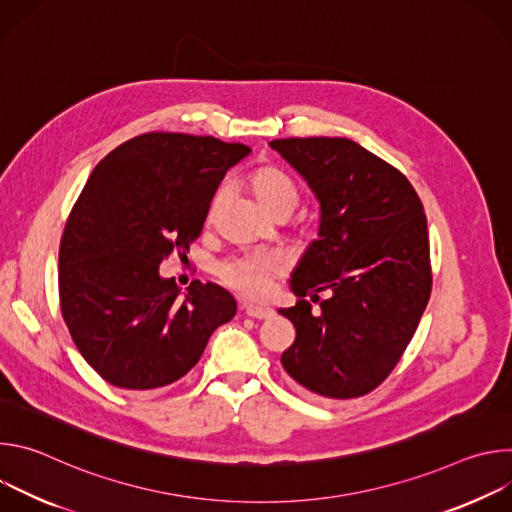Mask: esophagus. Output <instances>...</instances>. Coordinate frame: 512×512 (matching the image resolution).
<instances>
[{
  "label": "esophagus",
  "mask_w": 512,
  "mask_h": 512,
  "mask_svg": "<svg viewBox=\"0 0 512 512\" xmlns=\"http://www.w3.org/2000/svg\"><path fill=\"white\" fill-rule=\"evenodd\" d=\"M245 314L249 318H255V320H267L273 316V310L269 308H259V306H245Z\"/></svg>",
  "instance_id": "34e87169"
}]
</instances>
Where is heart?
I'll return each instance as SVG.
<instances>
[{
    "mask_svg": "<svg viewBox=\"0 0 512 512\" xmlns=\"http://www.w3.org/2000/svg\"><path fill=\"white\" fill-rule=\"evenodd\" d=\"M247 186L253 194V198L257 200V204L273 214L285 212L289 214L294 210L300 202V188L298 184L291 180V176H287L281 168L265 164V166H257L249 178H247ZM227 198L225 190H218L208 214L206 221L212 223L214 216L218 212V208L223 206ZM283 271L281 261L275 255H267V253H247V255H239L233 259L223 261L221 265L216 267V275L225 285H229L231 289L239 291L241 296L245 298H263L267 285L273 277H277Z\"/></svg>",
    "mask_w": 512,
    "mask_h": 512,
    "instance_id": "heart-1",
    "label": "heart"
}]
</instances>
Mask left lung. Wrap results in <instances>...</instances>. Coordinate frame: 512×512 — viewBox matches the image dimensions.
Wrapping results in <instances>:
<instances>
[{
	"mask_svg": "<svg viewBox=\"0 0 512 512\" xmlns=\"http://www.w3.org/2000/svg\"><path fill=\"white\" fill-rule=\"evenodd\" d=\"M320 200L318 239L291 275L296 328L281 364L328 399L375 391L397 367L431 294L427 218L411 182L346 137L273 139ZM326 290L328 301H320ZM321 312L311 314V303Z\"/></svg>",
	"mask_w": 512,
	"mask_h": 512,
	"instance_id": "8db88e82",
	"label": "left lung"
}]
</instances>
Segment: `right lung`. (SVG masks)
<instances>
[{"mask_svg":"<svg viewBox=\"0 0 512 512\" xmlns=\"http://www.w3.org/2000/svg\"><path fill=\"white\" fill-rule=\"evenodd\" d=\"M249 152L212 135L150 131L121 143L89 176L60 239L58 296L79 352L113 387L176 383L237 314L216 283L196 279L180 300L160 263L190 251L218 184Z\"/></svg>","mask_w":512,"mask_h":512,"instance_id":"right-lung-1","label":"right lung"}]
</instances>
